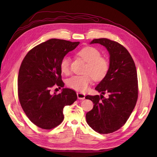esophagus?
I'll return each instance as SVG.
<instances>
[{
  "label": "esophagus",
  "mask_w": 157,
  "mask_h": 157,
  "mask_svg": "<svg viewBox=\"0 0 157 157\" xmlns=\"http://www.w3.org/2000/svg\"><path fill=\"white\" fill-rule=\"evenodd\" d=\"M77 98L78 99H82V100H83V99H85V95L82 93H77Z\"/></svg>",
  "instance_id": "esophagus-1"
}]
</instances>
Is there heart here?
Listing matches in <instances>:
<instances>
[{"instance_id": "1", "label": "heart", "mask_w": 157, "mask_h": 157, "mask_svg": "<svg viewBox=\"0 0 157 157\" xmlns=\"http://www.w3.org/2000/svg\"><path fill=\"white\" fill-rule=\"evenodd\" d=\"M78 55L87 65L84 70L86 74L74 75L67 80V86L79 92H84L92 83L93 78L96 80H101L105 77L109 68L107 60L101 57V53L98 49L92 46L82 48ZM71 59L69 56H65L60 62V69L63 73L67 75L70 71Z\"/></svg>"}]
</instances>
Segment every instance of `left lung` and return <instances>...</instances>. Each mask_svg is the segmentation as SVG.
I'll use <instances>...</instances> for the list:
<instances>
[{"label": "left lung", "mask_w": 157, "mask_h": 157, "mask_svg": "<svg viewBox=\"0 0 157 157\" xmlns=\"http://www.w3.org/2000/svg\"><path fill=\"white\" fill-rule=\"evenodd\" d=\"M99 44L109 54V68L95 88L100 96H86L94 103L86 115L88 124L99 134L114 132L124 125L134 110L138 95L137 76L134 61L124 46L107 39L90 42ZM107 93L108 98L102 95Z\"/></svg>", "instance_id": "obj_1"}]
</instances>
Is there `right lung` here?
Returning a JSON list of instances; mask_svg holds the SVG:
<instances>
[{
    "mask_svg": "<svg viewBox=\"0 0 157 157\" xmlns=\"http://www.w3.org/2000/svg\"><path fill=\"white\" fill-rule=\"evenodd\" d=\"M79 43L52 39L34 47L22 61L17 78L19 100L29 120L42 129L61 124L64 107L77 100L73 90L62 88L59 94H51L50 88L55 84L64 87L61 60Z\"/></svg>",
    "mask_w": 157,
    "mask_h": 157,
    "instance_id": "obj_1",
    "label": "right lung"
}]
</instances>
